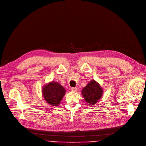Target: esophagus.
Masks as SVG:
<instances>
[{
  "label": "esophagus",
  "mask_w": 146,
  "mask_h": 146,
  "mask_svg": "<svg viewBox=\"0 0 146 146\" xmlns=\"http://www.w3.org/2000/svg\"><path fill=\"white\" fill-rule=\"evenodd\" d=\"M71 90L72 91H73V92H76L77 91V90H78V88H71Z\"/></svg>",
  "instance_id": "esophagus-1"
}]
</instances>
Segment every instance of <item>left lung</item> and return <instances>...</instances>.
I'll return each instance as SVG.
<instances>
[{"mask_svg": "<svg viewBox=\"0 0 146 146\" xmlns=\"http://www.w3.org/2000/svg\"><path fill=\"white\" fill-rule=\"evenodd\" d=\"M103 92V88L98 82L94 80L90 81L81 91L82 96L90 106H94L97 103L102 97Z\"/></svg>", "mask_w": 146, "mask_h": 146, "instance_id": "left-lung-1", "label": "left lung"}]
</instances>
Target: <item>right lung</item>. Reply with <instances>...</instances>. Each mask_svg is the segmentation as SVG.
Returning a JSON list of instances; mask_svg holds the SVG:
<instances>
[{
    "label": "right lung",
    "mask_w": 146,
    "mask_h": 146,
    "mask_svg": "<svg viewBox=\"0 0 146 146\" xmlns=\"http://www.w3.org/2000/svg\"><path fill=\"white\" fill-rule=\"evenodd\" d=\"M66 90L62 85L55 81L49 82L43 86L42 94L47 103L53 107H57L65 95Z\"/></svg>",
    "instance_id": "add662e5"
}]
</instances>
